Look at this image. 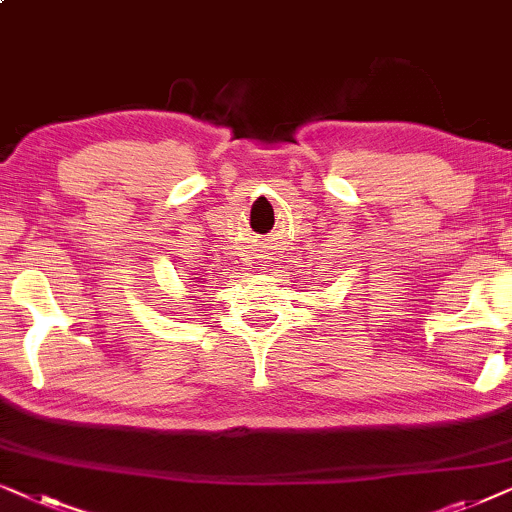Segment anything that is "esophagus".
I'll return each instance as SVG.
<instances>
[{"mask_svg":"<svg viewBox=\"0 0 512 512\" xmlns=\"http://www.w3.org/2000/svg\"><path fill=\"white\" fill-rule=\"evenodd\" d=\"M264 267H267V264H262V269H264Z\"/></svg>","mask_w":512,"mask_h":512,"instance_id":"1","label":"esophagus"}]
</instances>
